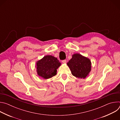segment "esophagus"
<instances>
[{
  "label": "esophagus",
  "instance_id": "1",
  "mask_svg": "<svg viewBox=\"0 0 120 120\" xmlns=\"http://www.w3.org/2000/svg\"><path fill=\"white\" fill-rule=\"evenodd\" d=\"M62 62L63 63H64V64L66 63V60H62Z\"/></svg>",
  "mask_w": 120,
  "mask_h": 120
}]
</instances>
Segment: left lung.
Segmentation results:
<instances>
[{"instance_id":"obj_1","label":"left lung","mask_w":120,"mask_h":120,"mask_svg":"<svg viewBox=\"0 0 120 120\" xmlns=\"http://www.w3.org/2000/svg\"><path fill=\"white\" fill-rule=\"evenodd\" d=\"M72 74L79 78H85L91 70L90 60L79 54H75L67 63Z\"/></svg>"}]
</instances>
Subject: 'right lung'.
Masks as SVG:
<instances>
[{
	"label": "right lung",
	"instance_id": "1",
	"mask_svg": "<svg viewBox=\"0 0 120 120\" xmlns=\"http://www.w3.org/2000/svg\"><path fill=\"white\" fill-rule=\"evenodd\" d=\"M60 65L61 63L57 58L47 55L37 62V72L39 76L49 79L56 75L57 69Z\"/></svg>",
	"mask_w": 120,
	"mask_h": 120
}]
</instances>
